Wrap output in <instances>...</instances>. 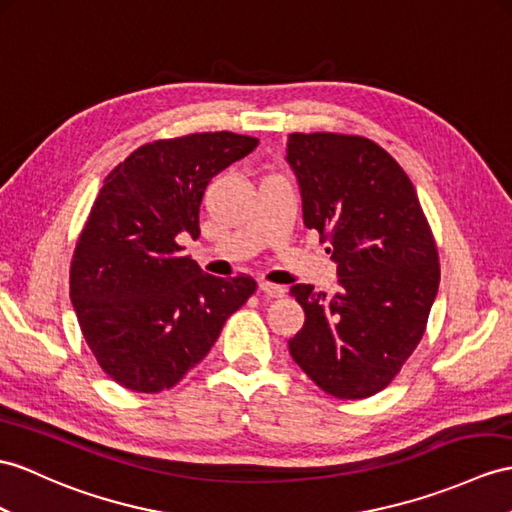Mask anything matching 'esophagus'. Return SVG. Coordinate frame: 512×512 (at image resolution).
Instances as JSON below:
<instances>
[{"mask_svg": "<svg viewBox=\"0 0 512 512\" xmlns=\"http://www.w3.org/2000/svg\"><path fill=\"white\" fill-rule=\"evenodd\" d=\"M258 289H260V293L263 295H267V297H282L284 295V286H280V284H271V282H260L258 284Z\"/></svg>", "mask_w": 512, "mask_h": 512, "instance_id": "1", "label": "esophagus"}]
</instances>
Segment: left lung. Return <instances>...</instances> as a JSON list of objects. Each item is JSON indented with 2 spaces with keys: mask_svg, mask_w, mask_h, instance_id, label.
I'll list each match as a JSON object with an SVG mask.
<instances>
[{
  "mask_svg": "<svg viewBox=\"0 0 512 512\" xmlns=\"http://www.w3.org/2000/svg\"><path fill=\"white\" fill-rule=\"evenodd\" d=\"M304 226L336 263L339 289L293 284L304 328L289 341L295 363L339 400L376 395L415 352L439 291L434 236L413 182L365 136L289 134Z\"/></svg>",
  "mask_w": 512,
  "mask_h": 512,
  "instance_id": "1",
  "label": "left lung"
}]
</instances>
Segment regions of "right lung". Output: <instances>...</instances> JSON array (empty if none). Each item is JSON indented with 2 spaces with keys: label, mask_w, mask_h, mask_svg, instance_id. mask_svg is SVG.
Listing matches in <instances>:
<instances>
[{
  "label": "right lung",
  "mask_w": 512,
  "mask_h": 512,
  "mask_svg": "<svg viewBox=\"0 0 512 512\" xmlns=\"http://www.w3.org/2000/svg\"><path fill=\"white\" fill-rule=\"evenodd\" d=\"M256 145L234 132L189 134L141 145L108 173L73 252L69 295L93 356L117 384L171 389L256 291L249 276H208L178 243L199 236L208 182Z\"/></svg>",
  "instance_id": "right-lung-1"
}]
</instances>
